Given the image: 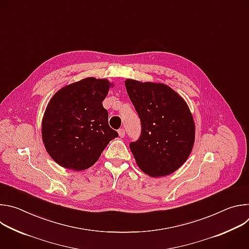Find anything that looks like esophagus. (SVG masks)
<instances>
[{
	"label": "esophagus",
	"mask_w": 249,
	"mask_h": 249,
	"mask_svg": "<svg viewBox=\"0 0 249 249\" xmlns=\"http://www.w3.org/2000/svg\"><path fill=\"white\" fill-rule=\"evenodd\" d=\"M118 135H119L120 138H124V137H125V130H124L123 128L119 129V130H118Z\"/></svg>",
	"instance_id": "esophagus-1"
}]
</instances>
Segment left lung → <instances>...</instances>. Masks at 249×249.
Here are the masks:
<instances>
[{"label": "left lung", "mask_w": 249, "mask_h": 249, "mask_svg": "<svg viewBox=\"0 0 249 249\" xmlns=\"http://www.w3.org/2000/svg\"><path fill=\"white\" fill-rule=\"evenodd\" d=\"M141 120L142 133L130 144L136 163L152 177L166 176L188 159L195 142V123L186 101L160 83L125 81Z\"/></svg>", "instance_id": "left-lung-1"}]
</instances>
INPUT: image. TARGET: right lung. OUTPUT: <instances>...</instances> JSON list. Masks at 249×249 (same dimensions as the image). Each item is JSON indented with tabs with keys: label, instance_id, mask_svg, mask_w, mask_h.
Wrapping results in <instances>:
<instances>
[{
	"label": "right lung",
	"instance_id": "right-lung-1",
	"mask_svg": "<svg viewBox=\"0 0 249 249\" xmlns=\"http://www.w3.org/2000/svg\"><path fill=\"white\" fill-rule=\"evenodd\" d=\"M114 84L86 78L60 89L45 109L41 133L44 147L62 167L77 171L93 165L118 133L108 125L102 101Z\"/></svg>",
	"mask_w": 249,
	"mask_h": 249
}]
</instances>
